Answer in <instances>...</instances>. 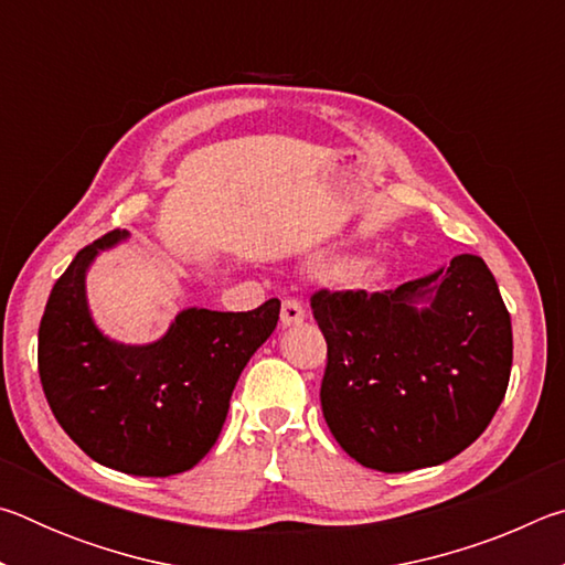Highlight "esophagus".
Instances as JSON below:
<instances>
[{
    "mask_svg": "<svg viewBox=\"0 0 565 565\" xmlns=\"http://www.w3.org/2000/svg\"><path fill=\"white\" fill-rule=\"evenodd\" d=\"M306 319V311L301 301L296 299H284L281 303V323L284 327H299V323H303Z\"/></svg>",
    "mask_w": 565,
    "mask_h": 565,
    "instance_id": "1",
    "label": "esophagus"
}]
</instances>
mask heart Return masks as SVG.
Returning a JSON list of instances; mask_svg holds the SVG:
<instances>
[{
  "instance_id": "heart-1",
  "label": "heart",
  "mask_w": 565,
  "mask_h": 565,
  "mask_svg": "<svg viewBox=\"0 0 565 565\" xmlns=\"http://www.w3.org/2000/svg\"><path fill=\"white\" fill-rule=\"evenodd\" d=\"M386 274V264L379 256H356V259L343 262L337 269V279L351 289H363V286L376 284Z\"/></svg>"
}]
</instances>
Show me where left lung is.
Here are the masks:
<instances>
[{"instance_id":"1","label":"left lung","mask_w":565,"mask_h":565,"mask_svg":"<svg viewBox=\"0 0 565 565\" xmlns=\"http://www.w3.org/2000/svg\"><path fill=\"white\" fill-rule=\"evenodd\" d=\"M311 309L329 347L323 418L361 466H438L491 424L509 386L513 333L481 256L458 254L379 294L319 291Z\"/></svg>"}]
</instances>
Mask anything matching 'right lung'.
<instances>
[{
	"instance_id": "1",
	"label": "right lung",
	"mask_w": 565,
	"mask_h": 565,
	"mask_svg": "<svg viewBox=\"0 0 565 565\" xmlns=\"http://www.w3.org/2000/svg\"><path fill=\"white\" fill-rule=\"evenodd\" d=\"M129 232H109L74 256L40 323V379L54 418L94 461L164 478L194 468L216 444L228 398L279 321V299L254 311L189 306L164 337L124 343L104 333L87 301V274Z\"/></svg>"
}]
</instances>
